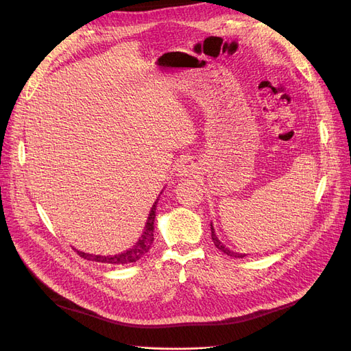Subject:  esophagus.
Returning <instances> with one entry per match:
<instances>
[{"instance_id":"esophagus-1","label":"esophagus","mask_w":351,"mask_h":351,"mask_svg":"<svg viewBox=\"0 0 351 351\" xmlns=\"http://www.w3.org/2000/svg\"><path fill=\"white\" fill-rule=\"evenodd\" d=\"M190 171H192V168H190L189 164L180 165V174H182V176H187V173H190Z\"/></svg>"}]
</instances>
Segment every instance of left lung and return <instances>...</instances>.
<instances>
[{"label": "left lung", "instance_id": "obj_1", "mask_svg": "<svg viewBox=\"0 0 351 351\" xmlns=\"http://www.w3.org/2000/svg\"><path fill=\"white\" fill-rule=\"evenodd\" d=\"M210 236H212V241H214V244L215 246L221 250V252H224L226 254H228V256H231V258H244L246 256V254H243V253H236V252H231L230 249H227L224 244H222L219 240H218V237L215 236V231H214V227L210 226Z\"/></svg>", "mask_w": 351, "mask_h": 351}]
</instances>
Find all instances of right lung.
Here are the masks:
<instances>
[{
    "mask_svg": "<svg viewBox=\"0 0 351 351\" xmlns=\"http://www.w3.org/2000/svg\"><path fill=\"white\" fill-rule=\"evenodd\" d=\"M156 204L152 206L151 214L147 217V222L145 231L142 234V239L136 243V246L130 250H127L121 254H115V256H98V254H89V253H83V252H77V254L83 259L88 261H95V262H102V263H115V265H124V263H132L139 261L145 253H147V250L151 249L152 243H154V221H155V210H156Z\"/></svg>",
    "mask_w": 351,
    "mask_h": 351,
    "instance_id": "obj_1",
    "label": "right lung"
}]
</instances>
